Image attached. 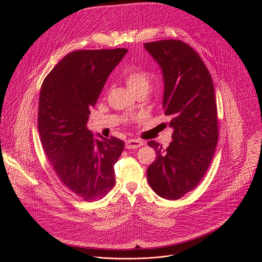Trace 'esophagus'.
<instances>
[{
  "instance_id": "34e87169",
  "label": "esophagus",
  "mask_w": 262,
  "mask_h": 262,
  "mask_svg": "<svg viewBox=\"0 0 262 262\" xmlns=\"http://www.w3.org/2000/svg\"><path fill=\"white\" fill-rule=\"evenodd\" d=\"M143 145V142L139 141V140H136V139H129V140H126L125 141V147L127 149H134V148H139Z\"/></svg>"
}]
</instances>
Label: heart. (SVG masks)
<instances>
[{
  "mask_svg": "<svg viewBox=\"0 0 262 262\" xmlns=\"http://www.w3.org/2000/svg\"><path fill=\"white\" fill-rule=\"evenodd\" d=\"M127 87L136 94L140 91H148L151 86V78L149 73L143 69L133 68L124 78Z\"/></svg>",
  "mask_w": 262,
  "mask_h": 262,
  "instance_id": "heart-1",
  "label": "heart"
}]
</instances>
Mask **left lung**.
<instances>
[{"label":"left lung","instance_id":"left-lung-1","mask_svg":"<svg viewBox=\"0 0 262 262\" xmlns=\"http://www.w3.org/2000/svg\"><path fill=\"white\" fill-rule=\"evenodd\" d=\"M160 64L165 84L163 106L173 127L170 145L156 141L157 160L147 169L151 189L177 200L191 192L205 175L217 143V112L213 82L200 56L181 40L144 45Z\"/></svg>","mask_w":262,"mask_h":262}]
</instances>
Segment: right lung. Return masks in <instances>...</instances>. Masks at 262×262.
<instances>
[{"mask_svg": "<svg viewBox=\"0 0 262 262\" xmlns=\"http://www.w3.org/2000/svg\"><path fill=\"white\" fill-rule=\"evenodd\" d=\"M126 49L79 50L46 77L39 95L38 130L43 150L61 182L84 201L105 196L115 185L114 165L124 142L94 139L87 128L105 81Z\"/></svg>", "mask_w": 262, "mask_h": 262, "instance_id": "right-lung-1", "label": "right lung"}]
</instances>
